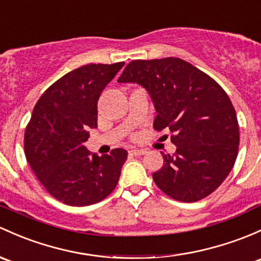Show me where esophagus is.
Returning a JSON list of instances; mask_svg holds the SVG:
<instances>
[{"mask_svg": "<svg viewBox=\"0 0 261 261\" xmlns=\"http://www.w3.org/2000/svg\"><path fill=\"white\" fill-rule=\"evenodd\" d=\"M131 153V155H134V156H141V155H144L145 152V150L144 149H133V150H130V151H128Z\"/></svg>", "mask_w": 261, "mask_h": 261, "instance_id": "obj_1", "label": "esophagus"}]
</instances>
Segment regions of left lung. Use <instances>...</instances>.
Instances as JSON below:
<instances>
[{
    "mask_svg": "<svg viewBox=\"0 0 261 261\" xmlns=\"http://www.w3.org/2000/svg\"><path fill=\"white\" fill-rule=\"evenodd\" d=\"M117 82L145 87L158 112L153 128L171 133L176 151L163 153L164 165L152 174L158 188L182 202L215 191L231 171L240 141L237 112L223 87L177 57L134 60Z\"/></svg>",
    "mask_w": 261,
    "mask_h": 261,
    "instance_id": "left-lung-1",
    "label": "left lung"
}]
</instances>
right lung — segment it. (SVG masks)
<instances>
[{"mask_svg":"<svg viewBox=\"0 0 261 261\" xmlns=\"http://www.w3.org/2000/svg\"><path fill=\"white\" fill-rule=\"evenodd\" d=\"M123 66L91 64L51 85L32 111L24 131V155L47 193L71 206H87L109 196L127 159L123 149L98 156L84 146L97 126L101 92Z\"/></svg>","mask_w":261,"mask_h":261,"instance_id":"1","label":"right lung"}]
</instances>
